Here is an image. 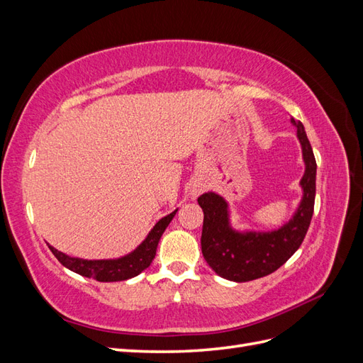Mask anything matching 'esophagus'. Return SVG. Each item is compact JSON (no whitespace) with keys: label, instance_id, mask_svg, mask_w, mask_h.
I'll use <instances>...</instances> for the list:
<instances>
[{"label":"esophagus","instance_id":"obj_1","mask_svg":"<svg viewBox=\"0 0 363 363\" xmlns=\"http://www.w3.org/2000/svg\"><path fill=\"white\" fill-rule=\"evenodd\" d=\"M206 191V184L203 182H195L191 186V199H196L200 194H203Z\"/></svg>","mask_w":363,"mask_h":363}]
</instances>
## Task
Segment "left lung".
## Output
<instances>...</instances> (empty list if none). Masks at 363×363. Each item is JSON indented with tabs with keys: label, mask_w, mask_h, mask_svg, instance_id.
I'll return each instance as SVG.
<instances>
[{
	"label": "left lung",
	"mask_w": 363,
	"mask_h": 363,
	"mask_svg": "<svg viewBox=\"0 0 363 363\" xmlns=\"http://www.w3.org/2000/svg\"><path fill=\"white\" fill-rule=\"evenodd\" d=\"M296 127L306 164L300 180L303 199L286 224L271 232H238L230 224L228 204L221 195L206 192L199 199L204 212L201 251L218 276L232 281H250L277 271L300 248L311 225L316 189V162L303 124Z\"/></svg>",
	"instance_id": "obj_1"
}]
</instances>
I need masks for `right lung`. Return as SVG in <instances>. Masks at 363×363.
Masks as SVG:
<instances>
[{
    "label": "right lung",
    "mask_w": 363,
    "mask_h": 363,
    "mask_svg": "<svg viewBox=\"0 0 363 363\" xmlns=\"http://www.w3.org/2000/svg\"><path fill=\"white\" fill-rule=\"evenodd\" d=\"M175 213H177V211H174L172 213L162 218L160 221L151 228L148 236L142 240V244L136 250H133L131 252H128L127 256H123L119 259L86 260L79 257H71L51 245L48 247L63 267H67L68 269L80 274L83 277H89L98 281L128 280L131 277H136L138 274H140L151 265L152 259L156 256L159 240L164 230H167L168 224L172 221Z\"/></svg>",
    "instance_id": "add662e5"
}]
</instances>
